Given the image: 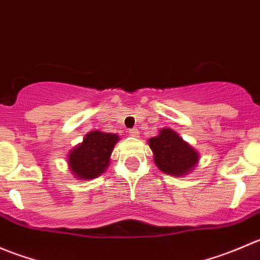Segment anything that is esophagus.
Wrapping results in <instances>:
<instances>
[{
  "label": "esophagus",
  "instance_id": "obj_1",
  "mask_svg": "<svg viewBox=\"0 0 260 260\" xmlns=\"http://www.w3.org/2000/svg\"><path fill=\"white\" fill-rule=\"evenodd\" d=\"M128 133H129V136H132V137H138V135H140L138 129H136V128H133V129H129V131H128Z\"/></svg>",
  "mask_w": 260,
  "mask_h": 260
}]
</instances>
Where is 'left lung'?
Returning <instances> with one entry per match:
<instances>
[{
  "label": "left lung",
  "instance_id": "1",
  "mask_svg": "<svg viewBox=\"0 0 260 260\" xmlns=\"http://www.w3.org/2000/svg\"><path fill=\"white\" fill-rule=\"evenodd\" d=\"M148 142L154 154V164L167 175L182 176L192 170L199 159L198 152L170 128L161 129L159 135Z\"/></svg>",
  "mask_w": 260,
  "mask_h": 260
}]
</instances>
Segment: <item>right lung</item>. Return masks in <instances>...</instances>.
Returning <instances> with one entry per match:
<instances>
[{"instance_id":"add662e5","label":"right lung","mask_w":260,"mask_h":260,"mask_svg":"<svg viewBox=\"0 0 260 260\" xmlns=\"http://www.w3.org/2000/svg\"><path fill=\"white\" fill-rule=\"evenodd\" d=\"M119 140L117 135L93 131L69 154V167L78 179H95L109 165L113 147Z\"/></svg>"}]
</instances>
